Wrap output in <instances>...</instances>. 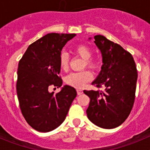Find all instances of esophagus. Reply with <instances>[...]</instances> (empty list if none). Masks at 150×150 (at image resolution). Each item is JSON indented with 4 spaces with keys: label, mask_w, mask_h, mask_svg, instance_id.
I'll return each mask as SVG.
<instances>
[{
    "label": "esophagus",
    "mask_w": 150,
    "mask_h": 150,
    "mask_svg": "<svg viewBox=\"0 0 150 150\" xmlns=\"http://www.w3.org/2000/svg\"><path fill=\"white\" fill-rule=\"evenodd\" d=\"M76 91H77V95H82L83 94V90L81 89H76Z\"/></svg>",
    "instance_id": "obj_1"
}]
</instances>
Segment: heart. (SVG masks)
Listing matches in <instances>:
<instances>
[{
  "mask_svg": "<svg viewBox=\"0 0 150 150\" xmlns=\"http://www.w3.org/2000/svg\"><path fill=\"white\" fill-rule=\"evenodd\" d=\"M74 52L80 58L85 60V63L91 69H96L98 63L95 59H91L92 52L88 46L86 45H77L74 48ZM59 65L62 70L67 71L69 66V58L67 54L62 53L59 57ZM92 74L89 71L82 72L71 73L65 77V83L76 88H83L87 83L92 79Z\"/></svg>",
  "mask_w": 150,
  "mask_h": 150,
  "instance_id": "1",
  "label": "heart"
}]
</instances>
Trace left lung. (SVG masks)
I'll list each match as a JSON object with an SVG mask.
<instances>
[{"instance_id": "8db88e82", "label": "left lung", "mask_w": 150, "mask_h": 150, "mask_svg": "<svg viewBox=\"0 0 150 150\" xmlns=\"http://www.w3.org/2000/svg\"><path fill=\"white\" fill-rule=\"evenodd\" d=\"M94 38V43L101 53L103 64L91 84L98 88L104 87V90L83 91L90 98L86 113L95 125L111 129L122 124L132 111L137 79V67L132 55L120 45L102 35Z\"/></svg>"}]
</instances>
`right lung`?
Returning <instances> with one entry per match:
<instances>
[{
  "instance_id": "1",
  "label": "right lung",
  "mask_w": 150,
  "mask_h": 150,
  "mask_svg": "<svg viewBox=\"0 0 150 150\" xmlns=\"http://www.w3.org/2000/svg\"><path fill=\"white\" fill-rule=\"evenodd\" d=\"M75 34L51 33L30 44L18 62L16 91L24 118L40 132H49L60 125L76 96L74 87L65 85L59 93L50 86H62L59 76V57L67 41Z\"/></svg>"
}]
</instances>
